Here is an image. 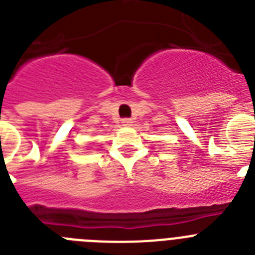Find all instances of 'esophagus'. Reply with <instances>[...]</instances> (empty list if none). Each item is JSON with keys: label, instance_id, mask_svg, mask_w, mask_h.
Here are the masks:
<instances>
[{"label": "esophagus", "instance_id": "esophagus-1", "mask_svg": "<svg viewBox=\"0 0 255 255\" xmlns=\"http://www.w3.org/2000/svg\"><path fill=\"white\" fill-rule=\"evenodd\" d=\"M123 125L124 126H131L132 120L131 119H128V117H126V119H123Z\"/></svg>", "mask_w": 255, "mask_h": 255}]
</instances>
